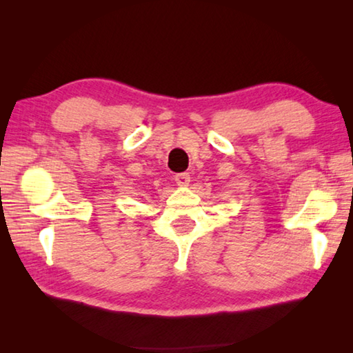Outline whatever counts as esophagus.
<instances>
[{
  "instance_id": "obj_1",
  "label": "esophagus",
  "mask_w": 353,
  "mask_h": 353,
  "mask_svg": "<svg viewBox=\"0 0 353 353\" xmlns=\"http://www.w3.org/2000/svg\"><path fill=\"white\" fill-rule=\"evenodd\" d=\"M190 179L191 177H190L188 172H179V174L174 176V181H176V183L179 185V187H188Z\"/></svg>"
}]
</instances>
